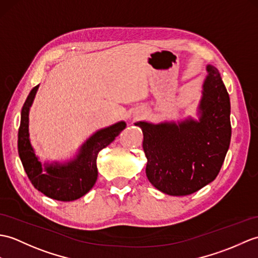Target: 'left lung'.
I'll return each instance as SVG.
<instances>
[{
    "label": "left lung",
    "instance_id": "left-lung-1",
    "mask_svg": "<svg viewBox=\"0 0 258 258\" xmlns=\"http://www.w3.org/2000/svg\"><path fill=\"white\" fill-rule=\"evenodd\" d=\"M198 122L135 123L143 131L146 176L170 196H188L213 181L231 142L230 97L218 69L209 64Z\"/></svg>",
    "mask_w": 258,
    "mask_h": 258
}]
</instances>
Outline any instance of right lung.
I'll use <instances>...</instances> for the list:
<instances>
[{
    "label": "right lung",
    "mask_w": 258,
    "mask_h": 258,
    "mask_svg": "<svg viewBox=\"0 0 258 258\" xmlns=\"http://www.w3.org/2000/svg\"><path fill=\"white\" fill-rule=\"evenodd\" d=\"M38 86L29 92L22 107L17 149L26 175L34 187L41 194L58 201H74L89 192L98 178L97 157L102 148L115 140L126 126L118 122L97 132L82 146L79 156L68 165L48 166L43 172L41 164L33 151L28 139V112Z\"/></svg>",
    "instance_id": "obj_1"
}]
</instances>
